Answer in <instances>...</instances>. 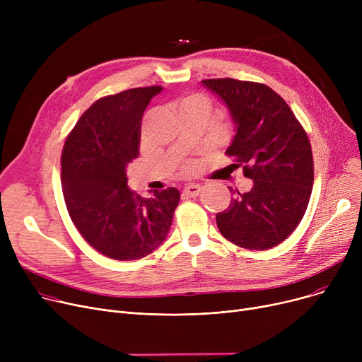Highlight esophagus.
Here are the masks:
<instances>
[{
  "label": "esophagus",
  "instance_id": "34e87169",
  "mask_svg": "<svg viewBox=\"0 0 362 362\" xmlns=\"http://www.w3.org/2000/svg\"><path fill=\"white\" fill-rule=\"evenodd\" d=\"M199 192H201V186H199V185H187V186H185V189H183V194H185L186 197H191V198L198 197Z\"/></svg>",
  "mask_w": 362,
  "mask_h": 362
}]
</instances>
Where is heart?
I'll return each instance as SVG.
<instances>
[{
    "label": "heart",
    "instance_id": "heart-1",
    "mask_svg": "<svg viewBox=\"0 0 362 362\" xmlns=\"http://www.w3.org/2000/svg\"><path fill=\"white\" fill-rule=\"evenodd\" d=\"M194 107H199L204 108L205 111H210V101L202 93H191L186 95L180 101H179V110H186V108H194ZM195 164L192 161H189L185 164V170L191 171L194 170Z\"/></svg>",
    "mask_w": 362,
    "mask_h": 362
}]
</instances>
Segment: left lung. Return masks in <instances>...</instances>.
<instances>
[{"label":"left lung","mask_w":362,"mask_h":362,"mask_svg":"<svg viewBox=\"0 0 362 362\" xmlns=\"http://www.w3.org/2000/svg\"><path fill=\"white\" fill-rule=\"evenodd\" d=\"M230 112L235 138L226 154L252 179L248 192L235 195L216 216L220 233L246 250H269L300 223L314 183L311 144L293 111L262 83L224 79L201 82Z\"/></svg>","instance_id":"1"}]
</instances>
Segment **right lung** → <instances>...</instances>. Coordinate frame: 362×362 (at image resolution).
<instances>
[{"label": "right lung", "instance_id": "1", "mask_svg": "<svg viewBox=\"0 0 362 362\" xmlns=\"http://www.w3.org/2000/svg\"><path fill=\"white\" fill-rule=\"evenodd\" d=\"M161 90L135 88L95 101L63 148L62 186L70 218L93 250L112 259L154 252L180 199L176 187L142 198L127 186V164L139 157L144 111Z\"/></svg>", "mask_w": 362, "mask_h": 362}]
</instances>
